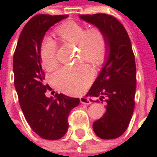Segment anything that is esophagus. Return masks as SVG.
Segmentation results:
<instances>
[{
    "instance_id": "obj_1",
    "label": "esophagus",
    "mask_w": 157,
    "mask_h": 157,
    "mask_svg": "<svg viewBox=\"0 0 157 157\" xmlns=\"http://www.w3.org/2000/svg\"><path fill=\"white\" fill-rule=\"evenodd\" d=\"M80 102H81V104H82V105H90V104H91V101L89 100V98L84 97V96H82V97L80 98Z\"/></svg>"
}]
</instances>
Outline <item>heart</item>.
I'll return each instance as SVG.
<instances>
[{"label":"heart","mask_w":157,"mask_h":157,"mask_svg":"<svg viewBox=\"0 0 157 157\" xmlns=\"http://www.w3.org/2000/svg\"><path fill=\"white\" fill-rule=\"evenodd\" d=\"M58 35L65 42L77 45L79 59L93 64H101L107 53V41L102 31L96 28L87 30L75 21H67L56 30ZM40 58L44 67L50 71L57 65L56 43L45 37L40 46ZM94 76L92 68L84 63L63 66L54 73L52 79L56 86L64 93L75 94L82 92Z\"/></svg>","instance_id":"obj_1"}]
</instances>
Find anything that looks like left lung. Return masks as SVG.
I'll list each match as a JSON object with an SVG mask.
<instances>
[{
    "instance_id": "obj_1",
    "label": "left lung",
    "mask_w": 157,
    "mask_h": 157,
    "mask_svg": "<svg viewBox=\"0 0 157 157\" xmlns=\"http://www.w3.org/2000/svg\"><path fill=\"white\" fill-rule=\"evenodd\" d=\"M79 17L102 31L107 41L105 62L86 95L101 94L100 100L105 98L106 111L93 124V128L98 137L114 139L125 132L135 109L136 66L131 41L113 16L96 13Z\"/></svg>"
}]
</instances>
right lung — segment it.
Returning <instances> with one entry per match:
<instances>
[{
	"mask_svg": "<svg viewBox=\"0 0 157 157\" xmlns=\"http://www.w3.org/2000/svg\"><path fill=\"white\" fill-rule=\"evenodd\" d=\"M68 15L38 14L23 27L13 54L14 86L24 117L39 136L46 140L62 138L68 130V115L80 103L63 94L47 97L50 86L40 58V46L45 33Z\"/></svg>",
	"mask_w": 157,
	"mask_h": 157,
	"instance_id": "add662e5",
	"label": "right lung"
}]
</instances>
